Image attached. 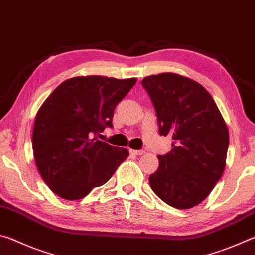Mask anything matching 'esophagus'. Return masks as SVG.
<instances>
[{
    "label": "esophagus",
    "instance_id": "esophagus-1",
    "mask_svg": "<svg viewBox=\"0 0 255 255\" xmlns=\"http://www.w3.org/2000/svg\"><path fill=\"white\" fill-rule=\"evenodd\" d=\"M130 154H132V155H138V156H139V155H144L145 154V150H143V149H130Z\"/></svg>",
    "mask_w": 255,
    "mask_h": 255
}]
</instances>
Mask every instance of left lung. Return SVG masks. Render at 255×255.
Here are the masks:
<instances>
[{
	"mask_svg": "<svg viewBox=\"0 0 255 255\" xmlns=\"http://www.w3.org/2000/svg\"><path fill=\"white\" fill-rule=\"evenodd\" d=\"M141 84L156 111L159 135L173 139L170 152L157 156L150 188L174 208H192L224 173L230 143L225 120L209 92L189 77L161 73Z\"/></svg>",
	"mask_w": 255,
	"mask_h": 255,
	"instance_id": "1",
	"label": "left lung"
}]
</instances>
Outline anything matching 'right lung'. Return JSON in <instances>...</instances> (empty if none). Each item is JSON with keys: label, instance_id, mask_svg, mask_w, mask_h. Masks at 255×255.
Wrapping results in <instances>:
<instances>
[{"label": "right lung", "instance_id": "1", "mask_svg": "<svg viewBox=\"0 0 255 255\" xmlns=\"http://www.w3.org/2000/svg\"><path fill=\"white\" fill-rule=\"evenodd\" d=\"M137 79L75 76L60 83L38 110L32 149L42 180L58 197L79 200L105 184L128 157L126 148L98 140L112 127L116 106Z\"/></svg>", "mask_w": 255, "mask_h": 255}]
</instances>
